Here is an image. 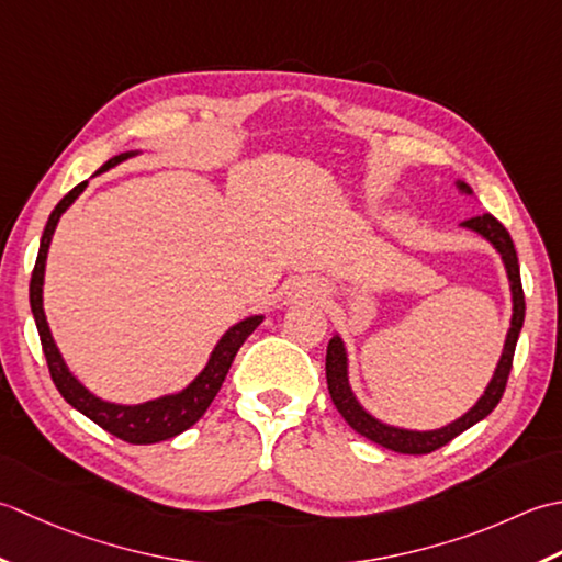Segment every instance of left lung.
Returning a JSON list of instances; mask_svg holds the SVG:
<instances>
[{
    "instance_id": "obj_1",
    "label": "left lung",
    "mask_w": 562,
    "mask_h": 562,
    "mask_svg": "<svg viewBox=\"0 0 562 562\" xmlns=\"http://www.w3.org/2000/svg\"><path fill=\"white\" fill-rule=\"evenodd\" d=\"M458 189L471 193L463 181H458ZM468 231H475L477 235H483L487 243L495 247L502 261L507 267V277L512 283V301H514V313H512V327L507 331V341H505V351H502V359L497 363V371L492 375V381L487 385L485 395L477 400L475 407L465 412L461 419L451 422L449 427L434 429V431H407V429H397V427H387L383 422H378L366 412L357 397H353L351 387H349V375H347V351L345 345H341L339 337L329 339L327 347V359H325V371H327V387L331 395V403L339 409V415L347 419V425L359 431L361 437L371 439L375 443H381L383 449H391L397 453H431L441 449V446L456 439L458 434H463L465 429H471L477 425L480 419H485L492 409L497 407V403L505 395L507 387V378L512 371V359H514V349H517V339L524 325V313H526V303H524V289H521V277H519V259H517V249H514L512 237L507 233V227L502 225L495 215L483 213L475 217H468V221L461 223Z\"/></svg>"
}]
</instances>
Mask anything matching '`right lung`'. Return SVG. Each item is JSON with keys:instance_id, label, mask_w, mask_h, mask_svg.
<instances>
[{"instance_id": "1", "label": "right lung", "mask_w": 562, "mask_h": 562, "mask_svg": "<svg viewBox=\"0 0 562 562\" xmlns=\"http://www.w3.org/2000/svg\"><path fill=\"white\" fill-rule=\"evenodd\" d=\"M135 153H123L111 157L109 162L101 167L97 175L101 171L111 169L113 165L123 162V159L133 157ZM87 181L77 184L67 196L55 205L48 223H45V231L41 237V249L36 257V267H33L31 273V285H29V297H31V311L33 317H36V327L41 335V347L45 353V361H48V371L57 391L70 403L75 409L82 412L85 417H89L91 422H97L101 429H106L113 437H119L121 441L128 443H157L177 437V434L187 431L189 427L196 425V422L203 417V412L209 409V405L213 403V397L221 391V385L225 381L227 371H231L235 353L239 351V347L245 345V339L255 331L261 323V315L247 317L243 323H237L235 327H231L223 335V339L217 341V347L213 349L209 363L205 369L199 373L196 381H193L184 391L177 395H167V397H157L150 400V403L143 405H111L104 403L91 395L87 387L77 381V378L67 371V366L57 351L55 341L50 337L48 323H45V313H43V271H45V257H48V247L50 239L55 233V225L60 221V215L70 209L72 201L85 191Z\"/></svg>"}]
</instances>
